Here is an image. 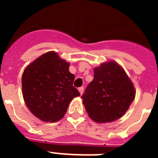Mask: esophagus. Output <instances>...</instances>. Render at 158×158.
Segmentation results:
<instances>
[{"instance_id": "esophagus-1", "label": "esophagus", "mask_w": 158, "mask_h": 158, "mask_svg": "<svg viewBox=\"0 0 158 158\" xmlns=\"http://www.w3.org/2000/svg\"><path fill=\"white\" fill-rule=\"evenodd\" d=\"M78 91H79V93H80L81 95H82L83 94V92H84V88L83 87L78 88Z\"/></svg>"}]
</instances>
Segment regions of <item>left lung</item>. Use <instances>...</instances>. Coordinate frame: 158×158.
<instances>
[{"instance_id": "8db88e82", "label": "left lung", "mask_w": 158, "mask_h": 158, "mask_svg": "<svg viewBox=\"0 0 158 158\" xmlns=\"http://www.w3.org/2000/svg\"><path fill=\"white\" fill-rule=\"evenodd\" d=\"M94 78L82 95L88 115L96 123H111L126 113L135 89L123 67L114 61L96 67Z\"/></svg>"}]
</instances>
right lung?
<instances>
[{"instance_id":"add662e5","label":"right lung","mask_w":158,"mask_h":158,"mask_svg":"<svg viewBox=\"0 0 158 158\" xmlns=\"http://www.w3.org/2000/svg\"><path fill=\"white\" fill-rule=\"evenodd\" d=\"M69 63L49 51L29 64L22 76V93L31 112L40 120L54 123L63 118L69 104L80 96L73 86L75 76Z\"/></svg>"}]
</instances>
